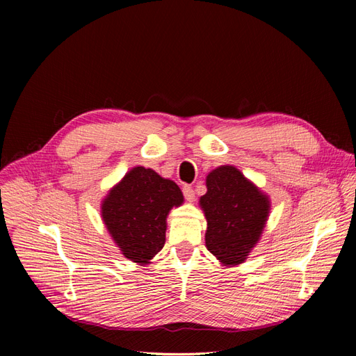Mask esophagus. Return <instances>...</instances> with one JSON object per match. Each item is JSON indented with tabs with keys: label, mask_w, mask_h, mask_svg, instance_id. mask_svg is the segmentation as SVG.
Listing matches in <instances>:
<instances>
[{
	"label": "esophagus",
	"mask_w": 356,
	"mask_h": 356,
	"mask_svg": "<svg viewBox=\"0 0 356 356\" xmlns=\"http://www.w3.org/2000/svg\"><path fill=\"white\" fill-rule=\"evenodd\" d=\"M182 193H184V196H186L187 200L195 199V188H193L191 186H188V184L182 186Z\"/></svg>",
	"instance_id": "34e87169"
}]
</instances>
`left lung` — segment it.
<instances>
[{"mask_svg": "<svg viewBox=\"0 0 356 356\" xmlns=\"http://www.w3.org/2000/svg\"><path fill=\"white\" fill-rule=\"evenodd\" d=\"M207 187L200 207L208 221V251L224 264H239L260 239L270 202L233 166L212 170Z\"/></svg>", "mask_w": 356, "mask_h": 356, "instance_id": "obj_1", "label": "left lung"}]
</instances>
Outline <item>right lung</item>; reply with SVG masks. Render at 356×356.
<instances>
[{
  "instance_id": "add662e5",
  "label": "right lung",
  "mask_w": 356,
  "mask_h": 356,
  "mask_svg": "<svg viewBox=\"0 0 356 356\" xmlns=\"http://www.w3.org/2000/svg\"><path fill=\"white\" fill-rule=\"evenodd\" d=\"M184 200L174 181L143 166L127 172L102 203V218L123 255L147 264L163 248L166 217Z\"/></svg>"
}]
</instances>
